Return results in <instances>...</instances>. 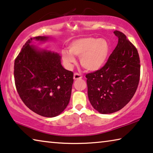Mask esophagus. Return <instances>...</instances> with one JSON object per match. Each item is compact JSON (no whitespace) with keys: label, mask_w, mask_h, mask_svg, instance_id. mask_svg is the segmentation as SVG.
<instances>
[{"label":"esophagus","mask_w":153,"mask_h":153,"mask_svg":"<svg viewBox=\"0 0 153 153\" xmlns=\"http://www.w3.org/2000/svg\"><path fill=\"white\" fill-rule=\"evenodd\" d=\"M82 78V76L81 74H79V73H74V80H78V79H81Z\"/></svg>","instance_id":"obj_1"}]
</instances>
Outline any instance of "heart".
Returning <instances> with one entry per match:
<instances>
[{"instance_id": "b5f03b06", "label": "heart", "mask_w": 153, "mask_h": 153, "mask_svg": "<svg viewBox=\"0 0 153 153\" xmlns=\"http://www.w3.org/2000/svg\"><path fill=\"white\" fill-rule=\"evenodd\" d=\"M68 51L61 53L63 63L71 68L76 63L74 56L80 57V63L89 71H97L104 66L110 53V44L104 38L85 37L72 41L68 46Z\"/></svg>"}]
</instances>
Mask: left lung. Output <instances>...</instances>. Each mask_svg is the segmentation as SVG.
Masks as SVG:
<instances>
[{
    "label": "left lung",
    "instance_id": "obj_1",
    "mask_svg": "<svg viewBox=\"0 0 153 153\" xmlns=\"http://www.w3.org/2000/svg\"><path fill=\"white\" fill-rule=\"evenodd\" d=\"M114 33L118 42L106 64L86 74L89 100L102 114L123 109L135 94L140 76L137 50L123 33L115 30Z\"/></svg>",
    "mask_w": 153,
    "mask_h": 153
}]
</instances>
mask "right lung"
Segmentation results:
<instances>
[{"label": "right lung", "mask_w": 153, "mask_h": 153, "mask_svg": "<svg viewBox=\"0 0 153 153\" xmlns=\"http://www.w3.org/2000/svg\"><path fill=\"white\" fill-rule=\"evenodd\" d=\"M48 36L29 39L14 62L16 90L23 102L38 115L53 117L68 105L73 84V72L65 70L57 53L30 44L35 39L46 42Z\"/></svg>", "instance_id": "obj_1"}]
</instances>
